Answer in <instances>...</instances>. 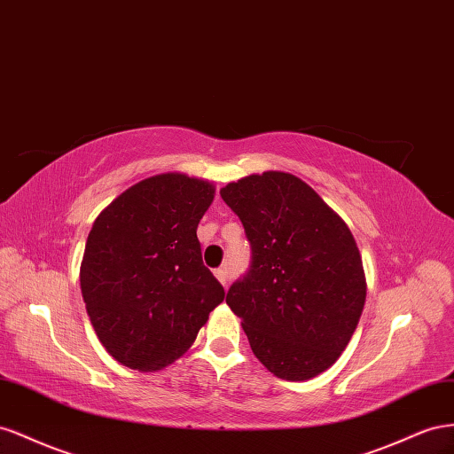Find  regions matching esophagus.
Here are the masks:
<instances>
[{
  "instance_id": "34e87169",
  "label": "esophagus",
  "mask_w": 454,
  "mask_h": 454,
  "mask_svg": "<svg viewBox=\"0 0 454 454\" xmlns=\"http://www.w3.org/2000/svg\"><path fill=\"white\" fill-rule=\"evenodd\" d=\"M215 276H216V279L223 283V287H228V283H230V274H228V270L223 266V268H218V270H215Z\"/></svg>"
}]
</instances>
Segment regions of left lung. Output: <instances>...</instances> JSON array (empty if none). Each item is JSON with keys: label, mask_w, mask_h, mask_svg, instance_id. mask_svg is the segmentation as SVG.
Listing matches in <instances>:
<instances>
[{"label": "left lung", "mask_w": 454, "mask_h": 454, "mask_svg": "<svg viewBox=\"0 0 454 454\" xmlns=\"http://www.w3.org/2000/svg\"><path fill=\"white\" fill-rule=\"evenodd\" d=\"M251 245L226 304L253 354L283 380H308L344 352L365 306L352 231L301 178L268 171L220 190Z\"/></svg>", "instance_id": "8db88e82"}]
</instances>
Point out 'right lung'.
<instances>
[{
    "label": "right lung",
    "instance_id": "add662e5",
    "mask_svg": "<svg viewBox=\"0 0 454 454\" xmlns=\"http://www.w3.org/2000/svg\"><path fill=\"white\" fill-rule=\"evenodd\" d=\"M207 180H142L98 215L85 243L82 294L98 340L121 365L158 371L183 356L224 289L203 266L198 224Z\"/></svg>",
    "mask_w": 454,
    "mask_h": 454
}]
</instances>
